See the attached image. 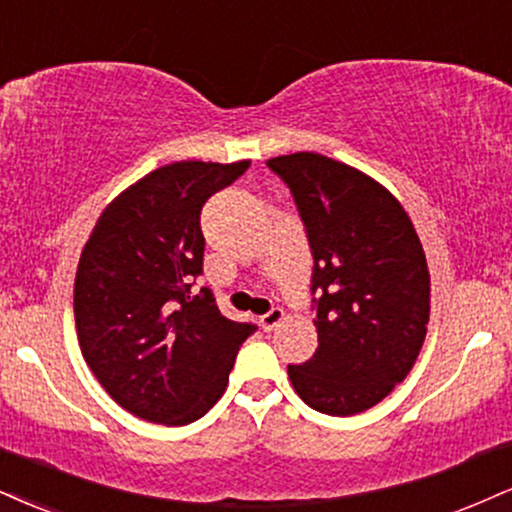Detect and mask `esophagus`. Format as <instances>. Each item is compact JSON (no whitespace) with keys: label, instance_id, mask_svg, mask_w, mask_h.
<instances>
[{"label":"esophagus","instance_id":"34e87169","mask_svg":"<svg viewBox=\"0 0 512 512\" xmlns=\"http://www.w3.org/2000/svg\"><path fill=\"white\" fill-rule=\"evenodd\" d=\"M283 319H286V312H283L281 307H274V310H269L267 315L260 317V326L264 331H272L283 322Z\"/></svg>","mask_w":512,"mask_h":512}]
</instances>
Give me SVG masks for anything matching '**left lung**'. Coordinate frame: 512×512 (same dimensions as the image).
I'll list each match as a JSON object with an SVG mask.
<instances>
[{
  "instance_id": "8db88e82",
  "label": "left lung",
  "mask_w": 512,
  "mask_h": 512,
  "mask_svg": "<svg viewBox=\"0 0 512 512\" xmlns=\"http://www.w3.org/2000/svg\"><path fill=\"white\" fill-rule=\"evenodd\" d=\"M291 188L315 269V355L288 365L295 393L324 415L365 412L415 365L429 324V269L403 205L355 166L295 152L269 159Z\"/></svg>"
}]
</instances>
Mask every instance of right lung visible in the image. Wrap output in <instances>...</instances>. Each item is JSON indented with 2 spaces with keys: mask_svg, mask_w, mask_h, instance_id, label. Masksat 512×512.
I'll return each instance as SVG.
<instances>
[{
  "mask_svg": "<svg viewBox=\"0 0 512 512\" xmlns=\"http://www.w3.org/2000/svg\"><path fill=\"white\" fill-rule=\"evenodd\" d=\"M233 164L174 162L116 195L80 252L73 315L80 353L104 391L147 422L181 427L224 396L255 324L231 322L202 274L200 212L245 174Z\"/></svg>",
  "mask_w": 512,
  "mask_h": 512,
  "instance_id": "add662e5",
  "label": "right lung"
}]
</instances>
